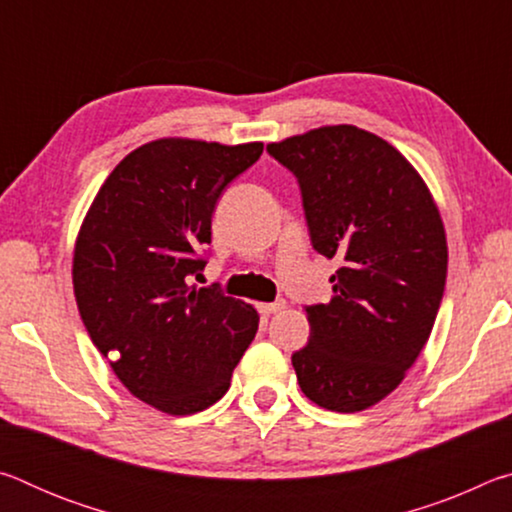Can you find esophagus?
<instances>
[{"mask_svg": "<svg viewBox=\"0 0 512 512\" xmlns=\"http://www.w3.org/2000/svg\"><path fill=\"white\" fill-rule=\"evenodd\" d=\"M284 309V300H275V302H259L257 305V311L262 316H271V314H277V311Z\"/></svg>", "mask_w": 512, "mask_h": 512, "instance_id": "1", "label": "esophagus"}]
</instances>
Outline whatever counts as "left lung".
<instances>
[{"instance_id":"8db88e82","label":"left lung","mask_w":512,"mask_h":512,"mask_svg":"<svg viewBox=\"0 0 512 512\" xmlns=\"http://www.w3.org/2000/svg\"><path fill=\"white\" fill-rule=\"evenodd\" d=\"M298 180L316 253L339 259L329 302L307 305L298 384L327 411L384 400L427 343L447 277L438 207L409 160L357 126H323L268 144Z\"/></svg>"}]
</instances>
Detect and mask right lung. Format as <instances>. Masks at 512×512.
Here are the masks:
<instances>
[{
  "instance_id": "1",
  "label": "right lung",
  "mask_w": 512,
  "mask_h": 512,
  "mask_svg": "<svg viewBox=\"0 0 512 512\" xmlns=\"http://www.w3.org/2000/svg\"><path fill=\"white\" fill-rule=\"evenodd\" d=\"M262 151V142L144 144L110 173L76 239L74 296L92 343L128 391L169 415L219 402L257 334L253 307L189 287V275L207 264L223 189Z\"/></svg>"
}]
</instances>
